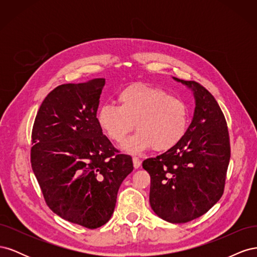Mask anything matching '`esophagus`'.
<instances>
[{
  "mask_svg": "<svg viewBox=\"0 0 257 257\" xmlns=\"http://www.w3.org/2000/svg\"><path fill=\"white\" fill-rule=\"evenodd\" d=\"M133 164H134V167H135V168H139V167H141V165H142L141 159L134 157V158H133Z\"/></svg>",
  "mask_w": 257,
  "mask_h": 257,
  "instance_id": "esophagus-1",
  "label": "esophagus"
}]
</instances>
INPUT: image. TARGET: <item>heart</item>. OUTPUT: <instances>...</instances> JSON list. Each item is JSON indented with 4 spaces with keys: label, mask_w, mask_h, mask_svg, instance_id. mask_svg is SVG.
<instances>
[{
    "label": "heart",
    "mask_w": 257,
    "mask_h": 257,
    "mask_svg": "<svg viewBox=\"0 0 257 257\" xmlns=\"http://www.w3.org/2000/svg\"><path fill=\"white\" fill-rule=\"evenodd\" d=\"M119 106L104 104L96 121L106 136L122 142L135 127L137 133L123 144L128 152L137 153L152 147L163 152L174 148L189 125V108L184 100L165 90L145 83H134L116 95Z\"/></svg>",
    "instance_id": "b5f03b06"
}]
</instances>
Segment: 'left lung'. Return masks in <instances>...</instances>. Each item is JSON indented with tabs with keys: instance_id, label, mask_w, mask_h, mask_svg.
<instances>
[{
	"instance_id": "obj_1",
	"label": "left lung",
	"mask_w": 257,
	"mask_h": 257,
	"mask_svg": "<svg viewBox=\"0 0 257 257\" xmlns=\"http://www.w3.org/2000/svg\"><path fill=\"white\" fill-rule=\"evenodd\" d=\"M194 118L172 149L143 162L151 178L150 205L170 223H186L208 212L222 197L230 159L227 123L213 95L196 81Z\"/></svg>"
}]
</instances>
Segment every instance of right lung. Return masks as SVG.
Returning a JSON list of instances; mask_svg holds the SVG:
<instances>
[{"mask_svg": "<svg viewBox=\"0 0 257 257\" xmlns=\"http://www.w3.org/2000/svg\"><path fill=\"white\" fill-rule=\"evenodd\" d=\"M104 84L97 78L59 85L43 100L32 128L31 165L46 204L90 229L109 221L120 185L134 168L96 121Z\"/></svg>", "mask_w": 257, "mask_h": 257, "instance_id": "obj_1", "label": "right lung"}]
</instances>
